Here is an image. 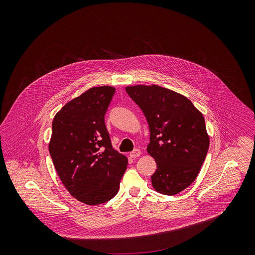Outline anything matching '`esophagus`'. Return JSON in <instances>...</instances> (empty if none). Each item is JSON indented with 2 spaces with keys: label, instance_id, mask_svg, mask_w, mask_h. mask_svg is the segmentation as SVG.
<instances>
[{
  "label": "esophagus",
  "instance_id": "34e87169",
  "mask_svg": "<svg viewBox=\"0 0 255 255\" xmlns=\"http://www.w3.org/2000/svg\"><path fill=\"white\" fill-rule=\"evenodd\" d=\"M141 155V151L139 150V149H134L133 151H131L130 153H129V156L131 157V158H136V157H139Z\"/></svg>",
  "mask_w": 255,
  "mask_h": 255
}]
</instances>
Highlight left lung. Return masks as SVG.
Returning a JSON list of instances; mask_svg holds the SVG:
<instances>
[{
	"label": "left lung",
	"mask_w": 255,
	"mask_h": 255,
	"mask_svg": "<svg viewBox=\"0 0 255 255\" xmlns=\"http://www.w3.org/2000/svg\"><path fill=\"white\" fill-rule=\"evenodd\" d=\"M126 90L149 125L147 153L157 162L153 188L165 195L181 192L198 176L208 151L202 113L185 96L159 85H132Z\"/></svg>",
	"instance_id": "obj_1"
}]
</instances>
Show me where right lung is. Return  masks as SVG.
<instances>
[{
  "label": "right lung",
  "mask_w": 255,
  "mask_h": 255,
  "mask_svg": "<svg viewBox=\"0 0 255 255\" xmlns=\"http://www.w3.org/2000/svg\"><path fill=\"white\" fill-rule=\"evenodd\" d=\"M113 86L89 88L54 117L49 151L58 176L78 201L99 205L119 191L128 158L115 150L105 126Z\"/></svg>",
  "instance_id": "obj_1"
}]
</instances>
